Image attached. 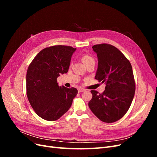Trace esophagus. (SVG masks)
I'll return each instance as SVG.
<instances>
[{
    "label": "esophagus",
    "mask_w": 157,
    "mask_h": 157,
    "mask_svg": "<svg viewBox=\"0 0 157 157\" xmlns=\"http://www.w3.org/2000/svg\"><path fill=\"white\" fill-rule=\"evenodd\" d=\"M85 90L83 89V88H78V92H84Z\"/></svg>",
    "instance_id": "34e87169"
}]
</instances>
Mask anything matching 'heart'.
<instances>
[{"label": "heart", "instance_id": "heart-1", "mask_svg": "<svg viewBox=\"0 0 157 157\" xmlns=\"http://www.w3.org/2000/svg\"><path fill=\"white\" fill-rule=\"evenodd\" d=\"M82 60L85 65H86L90 62H95L94 59L92 58V57L87 54L83 56Z\"/></svg>", "mask_w": 157, "mask_h": 157}]
</instances>
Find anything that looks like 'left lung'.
Instances as JSON below:
<instances>
[{
  "label": "left lung",
  "instance_id": "left-lung-1",
  "mask_svg": "<svg viewBox=\"0 0 157 157\" xmlns=\"http://www.w3.org/2000/svg\"><path fill=\"white\" fill-rule=\"evenodd\" d=\"M97 54L98 69L95 78L106 86L102 94L91 90L90 110L104 122H114L129 109L136 90L134 74L129 60L116 47L108 44L92 46Z\"/></svg>",
  "mask_w": 157,
  "mask_h": 157
}]
</instances>
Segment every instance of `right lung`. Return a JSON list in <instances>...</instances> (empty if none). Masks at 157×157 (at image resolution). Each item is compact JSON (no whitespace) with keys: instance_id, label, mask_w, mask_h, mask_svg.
Returning a JSON list of instances; mask_svg holds the SVG:
<instances>
[{"instance_id":"right-lung-1","label":"right lung","mask_w":157,"mask_h":157,"mask_svg":"<svg viewBox=\"0 0 157 157\" xmlns=\"http://www.w3.org/2000/svg\"><path fill=\"white\" fill-rule=\"evenodd\" d=\"M76 48L53 46L42 50L33 59L26 75L27 96L35 112L43 119H59L71 107L78 90L59 86L57 78L67 73Z\"/></svg>"}]
</instances>
